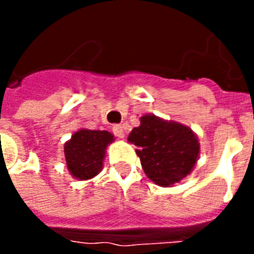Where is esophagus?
<instances>
[{
    "instance_id": "1",
    "label": "esophagus",
    "mask_w": 254,
    "mask_h": 254,
    "mask_svg": "<svg viewBox=\"0 0 254 254\" xmlns=\"http://www.w3.org/2000/svg\"><path fill=\"white\" fill-rule=\"evenodd\" d=\"M113 133L116 134L117 137H125V130H124V127H122L121 125H114V127H113Z\"/></svg>"
}]
</instances>
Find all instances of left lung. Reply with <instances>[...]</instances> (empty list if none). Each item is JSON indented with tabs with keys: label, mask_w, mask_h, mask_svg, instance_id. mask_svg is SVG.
I'll list each match as a JSON object with an SVG mask.
<instances>
[{
	"label": "left lung",
	"mask_w": 254,
	"mask_h": 254,
	"mask_svg": "<svg viewBox=\"0 0 254 254\" xmlns=\"http://www.w3.org/2000/svg\"><path fill=\"white\" fill-rule=\"evenodd\" d=\"M137 145L145 176L159 187H173L189 176L200 155V143L190 127L180 122L145 114L140 127H133L127 137Z\"/></svg>",
	"instance_id": "1"
}]
</instances>
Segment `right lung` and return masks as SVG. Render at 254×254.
Returning <instances> with one entry per match:
<instances>
[{
	"mask_svg": "<svg viewBox=\"0 0 254 254\" xmlns=\"http://www.w3.org/2000/svg\"><path fill=\"white\" fill-rule=\"evenodd\" d=\"M114 136L107 130L80 129L72 134L64 147L69 174L78 181H87L98 176L103 169L107 145Z\"/></svg>",
	"mask_w": 254,
	"mask_h": 254,
	"instance_id": "add662e5",
	"label": "right lung"
}]
</instances>
